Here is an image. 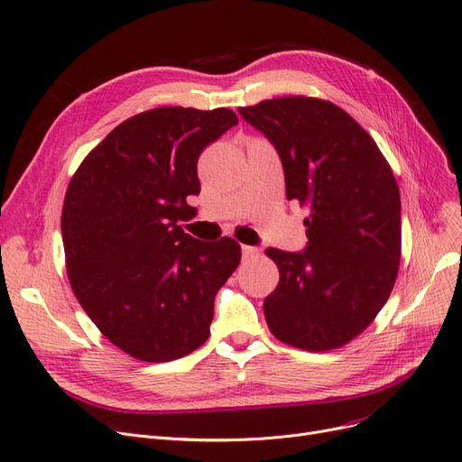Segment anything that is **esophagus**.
I'll use <instances>...</instances> for the list:
<instances>
[{"mask_svg":"<svg viewBox=\"0 0 462 462\" xmlns=\"http://www.w3.org/2000/svg\"><path fill=\"white\" fill-rule=\"evenodd\" d=\"M256 253H258V249H256V247L242 245V254H244V258H253Z\"/></svg>","mask_w":462,"mask_h":462,"instance_id":"1","label":"esophagus"}]
</instances>
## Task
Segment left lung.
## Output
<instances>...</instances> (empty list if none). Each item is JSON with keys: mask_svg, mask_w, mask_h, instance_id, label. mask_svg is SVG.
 Returning a JSON list of instances; mask_svg holds the SVG:
<instances>
[{"mask_svg": "<svg viewBox=\"0 0 462 462\" xmlns=\"http://www.w3.org/2000/svg\"><path fill=\"white\" fill-rule=\"evenodd\" d=\"M237 111L275 147L287 199L310 208L306 249H266L279 268L266 323L300 349L344 346L372 323L396 281V179L370 134L325 99L275 97Z\"/></svg>", "mask_w": 462, "mask_h": 462, "instance_id": "left-lung-1", "label": "left lung"}]
</instances>
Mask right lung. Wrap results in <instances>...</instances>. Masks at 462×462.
Returning a JSON list of instances; mask_svg holds the SVG:
<instances>
[{
    "instance_id": "add662e5",
    "label": "right lung",
    "mask_w": 462,
    "mask_h": 462,
    "mask_svg": "<svg viewBox=\"0 0 462 462\" xmlns=\"http://www.w3.org/2000/svg\"><path fill=\"white\" fill-rule=\"evenodd\" d=\"M237 125L230 109L158 107L118 125L79 166L62 239L71 289L118 349L147 363L181 358L209 336L213 302L242 258L232 237L179 226L199 194L198 158Z\"/></svg>"
}]
</instances>
